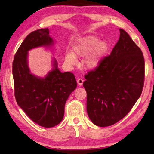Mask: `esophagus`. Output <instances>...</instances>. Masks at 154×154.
Returning a JSON list of instances; mask_svg holds the SVG:
<instances>
[{
  "label": "esophagus",
  "mask_w": 154,
  "mask_h": 154,
  "mask_svg": "<svg viewBox=\"0 0 154 154\" xmlns=\"http://www.w3.org/2000/svg\"><path fill=\"white\" fill-rule=\"evenodd\" d=\"M83 79H82V78H79V79H77V83L79 85H82L83 84Z\"/></svg>",
  "instance_id": "esophagus-1"
}]
</instances>
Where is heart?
<instances>
[{
    "label": "heart",
    "mask_w": 154,
    "mask_h": 154,
    "mask_svg": "<svg viewBox=\"0 0 154 154\" xmlns=\"http://www.w3.org/2000/svg\"><path fill=\"white\" fill-rule=\"evenodd\" d=\"M108 43L105 41H99L95 36H87L78 41L72 48V51H69L65 54V62L69 65L76 64L77 57H85L83 62L85 69H92L98 64L99 62L108 50Z\"/></svg>",
    "instance_id": "heart-1"
}]
</instances>
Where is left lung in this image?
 <instances>
[{
	"instance_id": "8db88e82",
	"label": "left lung",
	"mask_w": 154,
	"mask_h": 154,
	"mask_svg": "<svg viewBox=\"0 0 154 154\" xmlns=\"http://www.w3.org/2000/svg\"><path fill=\"white\" fill-rule=\"evenodd\" d=\"M119 40L110 55L85 75L87 112L94 124L113 125L129 113L141 95L145 60L141 49L119 28Z\"/></svg>"
}]
</instances>
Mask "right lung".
Returning a JSON list of instances; mask_svg holds the SVG:
<instances>
[{"label": "right lung", "instance_id": "1", "mask_svg": "<svg viewBox=\"0 0 154 154\" xmlns=\"http://www.w3.org/2000/svg\"><path fill=\"white\" fill-rule=\"evenodd\" d=\"M52 43L53 39L49 35L48 28L33 31L23 41L13 61L14 94L17 105L34 122L45 128L60 123L65 103L77 87L73 73L61 72L56 60L53 70L45 78L37 77L30 72L28 51Z\"/></svg>", "mask_w": 154, "mask_h": 154}]
</instances>
